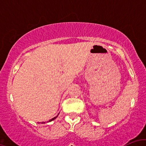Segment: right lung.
I'll return each mask as SVG.
<instances>
[{
  "instance_id": "1",
  "label": "right lung",
  "mask_w": 146,
  "mask_h": 146,
  "mask_svg": "<svg viewBox=\"0 0 146 146\" xmlns=\"http://www.w3.org/2000/svg\"><path fill=\"white\" fill-rule=\"evenodd\" d=\"M56 117H54V118H53V119H50V120H49V121H53V119H56ZM44 123V122H42V123Z\"/></svg>"
}]
</instances>
